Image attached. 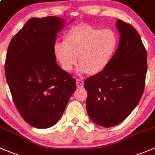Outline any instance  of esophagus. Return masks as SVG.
Instances as JSON below:
<instances>
[{"label": "esophagus", "mask_w": 155, "mask_h": 155, "mask_svg": "<svg viewBox=\"0 0 155 155\" xmlns=\"http://www.w3.org/2000/svg\"><path fill=\"white\" fill-rule=\"evenodd\" d=\"M77 87L78 88H82L84 87V81L81 79H77Z\"/></svg>", "instance_id": "1"}]
</instances>
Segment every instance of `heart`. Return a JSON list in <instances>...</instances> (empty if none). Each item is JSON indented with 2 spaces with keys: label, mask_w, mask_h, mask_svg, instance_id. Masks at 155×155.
Masks as SVG:
<instances>
[{
  "label": "heart",
  "mask_w": 155,
  "mask_h": 155,
  "mask_svg": "<svg viewBox=\"0 0 155 155\" xmlns=\"http://www.w3.org/2000/svg\"><path fill=\"white\" fill-rule=\"evenodd\" d=\"M117 36L113 30L101 29L89 25L71 28L64 36V42L55 43L56 59L66 71L72 70L79 56L78 74H96L109 64L117 46Z\"/></svg>",
  "instance_id": "heart-1"
}]
</instances>
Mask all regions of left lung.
<instances>
[{"label": "left lung", "mask_w": 155, "mask_h": 155, "mask_svg": "<svg viewBox=\"0 0 155 155\" xmlns=\"http://www.w3.org/2000/svg\"><path fill=\"white\" fill-rule=\"evenodd\" d=\"M119 47L107 66L84 81L87 110L97 125L110 127L124 121L138 104L144 91L147 53L132 25L118 20Z\"/></svg>", "instance_id": "left-lung-1"}]
</instances>
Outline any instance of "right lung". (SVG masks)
Returning a JSON list of instances; mask_svg holds the SVG:
<instances>
[{
  "label": "right lung",
  "instance_id": "right-lung-1",
  "mask_svg": "<svg viewBox=\"0 0 155 155\" xmlns=\"http://www.w3.org/2000/svg\"><path fill=\"white\" fill-rule=\"evenodd\" d=\"M65 20L32 18L9 45L6 79L21 117L37 128L55 125L64 112L76 81L56 62L54 47Z\"/></svg>",
  "mask_w": 155,
  "mask_h": 155
}]
</instances>
